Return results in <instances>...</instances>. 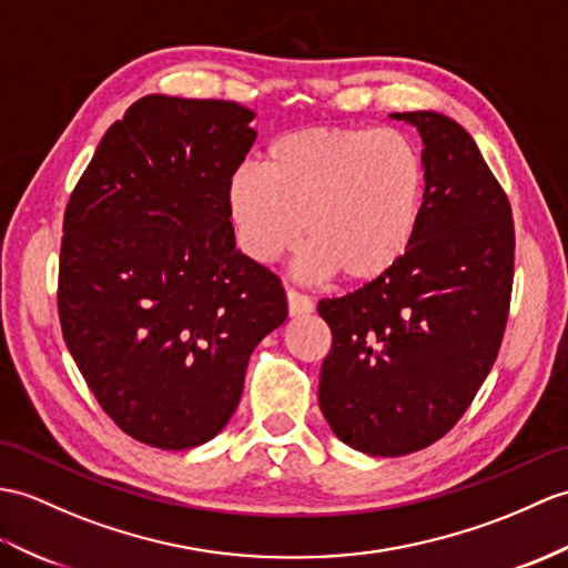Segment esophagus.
<instances>
[{
    "label": "esophagus",
    "mask_w": 568,
    "mask_h": 568,
    "mask_svg": "<svg viewBox=\"0 0 568 568\" xmlns=\"http://www.w3.org/2000/svg\"><path fill=\"white\" fill-rule=\"evenodd\" d=\"M314 310V302L307 297L297 293V290H287V312L290 316H305Z\"/></svg>",
    "instance_id": "34e87169"
}]
</instances>
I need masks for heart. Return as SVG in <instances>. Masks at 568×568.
<instances>
[{
	"mask_svg": "<svg viewBox=\"0 0 568 568\" xmlns=\"http://www.w3.org/2000/svg\"><path fill=\"white\" fill-rule=\"evenodd\" d=\"M426 197V166L397 130L305 128L275 138L263 166L242 164L227 210L248 258L271 263L307 236L302 268L367 285L412 248Z\"/></svg>",
	"mask_w": 568,
	"mask_h": 568,
	"instance_id": "b5f03b06",
	"label": "heart"
}]
</instances>
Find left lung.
Segmentation results:
<instances>
[{
    "mask_svg": "<svg viewBox=\"0 0 568 568\" xmlns=\"http://www.w3.org/2000/svg\"><path fill=\"white\" fill-rule=\"evenodd\" d=\"M392 118L424 140L416 240L385 278L316 307L334 336L320 408L373 457L424 450L467 412L504 341L516 252L510 203L467 130L435 111Z\"/></svg>",
    "mask_w": 568,
    "mask_h": 568,
    "instance_id": "1",
    "label": "left lung"
}]
</instances>
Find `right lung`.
<instances>
[{"instance_id":"right-lung-1","label":"right lung","mask_w":568,"mask_h":568,"mask_svg":"<svg viewBox=\"0 0 568 568\" xmlns=\"http://www.w3.org/2000/svg\"><path fill=\"white\" fill-rule=\"evenodd\" d=\"M254 115L142 97L105 130L64 210V344L115 426L160 450L227 426L248 358L287 316L281 281L236 252L227 210Z\"/></svg>"}]
</instances>
